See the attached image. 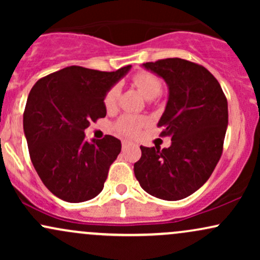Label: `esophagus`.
<instances>
[{
	"label": "esophagus",
	"mask_w": 260,
	"mask_h": 260,
	"mask_svg": "<svg viewBox=\"0 0 260 260\" xmlns=\"http://www.w3.org/2000/svg\"><path fill=\"white\" fill-rule=\"evenodd\" d=\"M133 143L131 142V140H127V139H123L122 140V148H127L128 145H132Z\"/></svg>",
	"instance_id": "obj_1"
}]
</instances>
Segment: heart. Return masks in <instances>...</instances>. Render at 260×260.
Returning <instances> with one entry per match:
<instances>
[{
    "mask_svg": "<svg viewBox=\"0 0 260 260\" xmlns=\"http://www.w3.org/2000/svg\"><path fill=\"white\" fill-rule=\"evenodd\" d=\"M132 82L147 99H154V98L159 96L161 91H162L161 79L156 74L147 72V71H142V72L134 74L132 77ZM120 95L121 89L118 85H113L106 91L105 96H104V105H105L107 111L116 109ZM145 124H147V120L144 117L123 115L116 122L115 128L117 132L124 134V136H134Z\"/></svg>",
    "mask_w": 260,
    "mask_h": 260,
    "instance_id": "heart-1",
    "label": "heart"
}]
</instances>
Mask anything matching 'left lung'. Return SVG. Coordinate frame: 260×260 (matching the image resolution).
<instances>
[{
	"label": "left lung",
	"instance_id": "left-lung-1",
	"mask_svg": "<svg viewBox=\"0 0 260 260\" xmlns=\"http://www.w3.org/2000/svg\"><path fill=\"white\" fill-rule=\"evenodd\" d=\"M169 86V100L157 127L170 137L169 148L140 147L134 175L149 194L180 201L199 189L222 154L229 123L228 99L205 67L182 58L143 64Z\"/></svg>",
	"mask_w": 260,
	"mask_h": 260
}]
</instances>
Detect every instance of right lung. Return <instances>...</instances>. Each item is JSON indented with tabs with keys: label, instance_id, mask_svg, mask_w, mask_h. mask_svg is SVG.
<instances>
[{
	"label": "right lung",
	"instance_id": "1",
	"mask_svg": "<svg viewBox=\"0 0 260 260\" xmlns=\"http://www.w3.org/2000/svg\"><path fill=\"white\" fill-rule=\"evenodd\" d=\"M131 70L116 72L71 66L39 79L29 92L23 128L39 177L59 199L80 203L103 190L121 151L120 139H85L91 122L106 116L104 96Z\"/></svg>",
	"mask_w": 260,
	"mask_h": 260
}]
</instances>
